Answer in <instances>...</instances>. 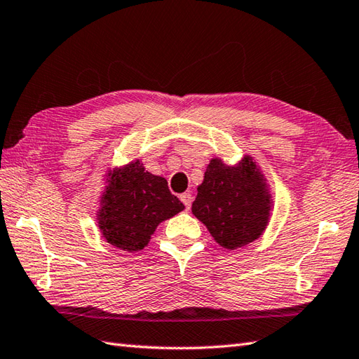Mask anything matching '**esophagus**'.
<instances>
[{
  "mask_svg": "<svg viewBox=\"0 0 359 359\" xmlns=\"http://www.w3.org/2000/svg\"><path fill=\"white\" fill-rule=\"evenodd\" d=\"M180 198H181V201L184 203V205H186V210H189V209H190V205H192V200H194L192 195H190V194H182Z\"/></svg>",
  "mask_w": 359,
  "mask_h": 359,
  "instance_id": "1",
  "label": "esophagus"
}]
</instances>
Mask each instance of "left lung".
<instances>
[{"mask_svg":"<svg viewBox=\"0 0 359 359\" xmlns=\"http://www.w3.org/2000/svg\"><path fill=\"white\" fill-rule=\"evenodd\" d=\"M270 200L255 163L245 158L229 167L215 158L204 173L192 212L209 229L215 241L233 250L264 232Z\"/></svg>","mask_w":359,"mask_h":359,"instance_id":"left-lung-1","label":"left lung"}]
</instances>
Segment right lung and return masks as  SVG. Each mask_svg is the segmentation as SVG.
<instances>
[{"instance_id": "right-lung-1", "label": "right lung", "mask_w": 359, "mask_h": 359, "mask_svg": "<svg viewBox=\"0 0 359 359\" xmlns=\"http://www.w3.org/2000/svg\"><path fill=\"white\" fill-rule=\"evenodd\" d=\"M184 209L170 194L167 181L133 161L116 170L107 181L100 212V229L106 240L119 249H144L156 226Z\"/></svg>"}]
</instances>
